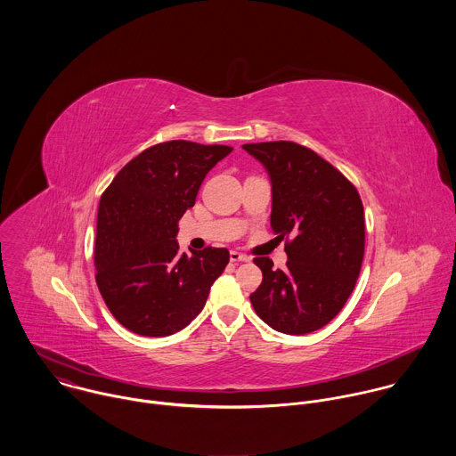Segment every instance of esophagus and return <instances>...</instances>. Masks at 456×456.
<instances>
[{"instance_id": "1", "label": "esophagus", "mask_w": 456, "mask_h": 456, "mask_svg": "<svg viewBox=\"0 0 456 456\" xmlns=\"http://www.w3.org/2000/svg\"><path fill=\"white\" fill-rule=\"evenodd\" d=\"M229 257L232 264H240V262H250V256L243 254V252H238V250H231L229 252Z\"/></svg>"}]
</instances>
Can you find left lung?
I'll return each instance as SVG.
<instances>
[{
    "mask_svg": "<svg viewBox=\"0 0 456 456\" xmlns=\"http://www.w3.org/2000/svg\"><path fill=\"white\" fill-rule=\"evenodd\" d=\"M269 171L271 225L285 240L283 271L254 257L264 281L250 294L256 314L290 336L322 329L345 306L364 256V209L355 185L306 146L276 141L243 144Z\"/></svg>",
    "mask_w": 456,
    "mask_h": 456,
    "instance_id": "left-lung-1",
    "label": "left lung"
}]
</instances>
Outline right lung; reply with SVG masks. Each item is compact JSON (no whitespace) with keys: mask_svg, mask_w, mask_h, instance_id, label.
Wrapping results in <instances>:
<instances>
[{"mask_svg":"<svg viewBox=\"0 0 456 456\" xmlns=\"http://www.w3.org/2000/svg\"><path fill=\"white\" fill-rule=\"evenodd\" d=\"M231 146L189 141L155 144L129 160L101 197L95 281L113 317L139 336H171L197 317L229 250L178 254L182 215Z\"/></svg>","mask_w":456,"mask_h":456,"instance_id":"right-lung-1","label":"right lung"}]
</instances>
